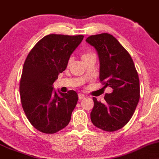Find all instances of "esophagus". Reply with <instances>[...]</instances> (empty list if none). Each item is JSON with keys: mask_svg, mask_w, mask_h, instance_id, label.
Wrapping results in <instances>:
<instances>
[{"mask_svg": "<svg viewBox=\"0 0 159 159\" xmlns=\"http://www.w3.org/2000/svg\"><path fill=\"white\" fill-rule=\"evenodd\" d=\"M84 98H85V95L84 94H82V93H79V94H78V98H79L80 100L84 99Z\"/></svg>", "mask_w": 159, "mask_h": 159, "instance_id": "obj_1", "label": "esophagus"}]
</instances>
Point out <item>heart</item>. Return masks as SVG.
Listing matches in <instances>:
<instances>
[{"instance_id": "obj_1", "label": "heart", "mask_w": 159, "mask_h": 159, "mask_svg": "<svg viewBox=\"0 0 159 159\" xmlns=\"http://www.w3.org/2000/svg\"><path fill=\"white\" fill-rule=\"evenodd\" d=\"M91 58H95V55L93 52H87L83 53L81 55V59L82 61H83V62ZM70 64H71V59H70V60L68 61L67 66H70Z\"/></svg>"}]
</instances>
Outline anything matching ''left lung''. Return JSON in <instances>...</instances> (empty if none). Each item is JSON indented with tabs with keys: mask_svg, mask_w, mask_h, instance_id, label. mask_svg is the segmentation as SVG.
<instances>
[{
	"mask_svg": "<svg viewBox=\"0 0 159 159\" xmlns=\"http://www.w3.org/2000/svg\"><path fill=\"white\" fill-rule=\"evenodd\" d=\"M86 41L98 53L100 81L112 89L110 94H105L104 103L93 98L91 121L103 130L116 131L130 120L139 103V75L130 55L112 35H91Z\"/></svg>",
	"mask_w": 159,
	"mask_h": 159,
	"instance_id": "obj_1",
	"label": "left lung"
}]
</instances>
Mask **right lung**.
<instances>
[{
    "instance_id": "add662e5",
    "label": "right lung",
    "mask_w": 159,
    "mask_h": 159,
    "mask_svg": "<svg viewBox=\"0 0 159 159\" xmlns=\"http://www.w3.org/2000/svg\"><path fill=\"white\" fill-rule=\"evenodd\" d=\"M83 38L51 34L40 40L26 57L20 81V101L28 120L40 132L52 134L70 121L77 93H58L53 83L66 70L70 55Z\"/></svg>"
}]
</instances>
